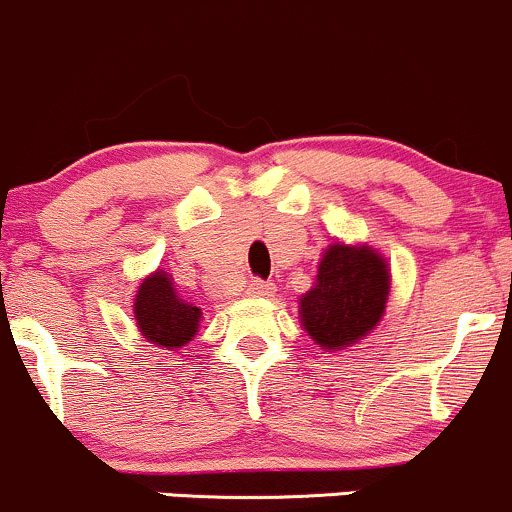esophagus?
<instances>
[{"label": "esophagus", "mask_w": 512, "mask_h": 512, "mask_svg": "<svg viewBox=\"0 0 512 512\" xmlns=\"http://www.w3.org/2000/svg\"><path fill=\"white\" fill-rule=\"evenodd\" d=\"M274 289H277V286H274L272 282H262V279H252L250 282V286H247V294L250 296H272L274 294Z\"/></svg>", "instance_id": "esophagus-1"}]
</instances>
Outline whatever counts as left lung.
I'll list each match as a JSON object with an SVG mask.
<instances>
[{
	"label": "left lung",
	"instance_id": "1",
	"mask_svg": "<svg viewBox=\"0 0 512 512\" xmlns=\"http://www.w3.org/2000/svg\"><path fill=\"white\" fill-rule=\"evenodd\" d=\"M389 289V265L374 247L330 245L318 265L316 284L299 299L303 330L320 350H347L376 328Z\"/></svg>",
	"mask_w": 512,
	"mask_h": 512
}]
</instances>
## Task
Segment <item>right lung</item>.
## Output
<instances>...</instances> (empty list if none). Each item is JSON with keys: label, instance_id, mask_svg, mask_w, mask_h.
<instances>
[{"label": "right lung", "instance_id": "add662e5", "mask_svg": "<svg viewBox=\"0 0 512 512\" xmlns=\"http://www.w3.org/2000/svg\"><path fill=\"white\" fill-rule=\"evenodd\" d=\"M133 316L145 340L174 352L196 335L201 308L177 294L172 274L157 269L140 282L136 301H133Z\"/></svg>", "mask_w": 512, "mask_h": 512}]
</instances>
